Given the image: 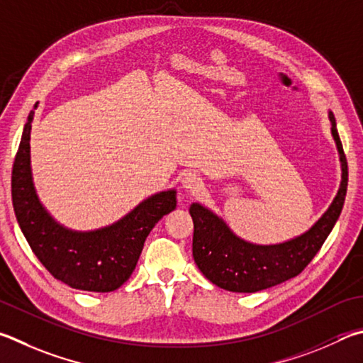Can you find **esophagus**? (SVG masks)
<instances>
[{"instance_id":"obj_1","label":"esophagus","mask_w":363,"mask_h":363,"mask_svg":"<svg viewBox=\"0 0 363 363\" xmlns=\"http://www.w3.org/2000/svg\"><path fill=\"white\" fill-rule=\"evenodd\" d=\"M181 184H182V189L186 190V192H189L190 195H196L203 189L201 177L199 174L192 173V171L182 176Z\"/></svg>"}]
</instances>
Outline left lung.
I'll use <instances>...</instances> for the list:
<instances>
[{"label":"left lung","mask_w":363,"mask_h":363,"mask_svg":"<svg viewBox=\"0 0 363 363\" xmlns=\"http://www.w3.org/2000/svg\"><path fill=\"white\" fill-rule=\"evenodd\" d=\"M328 118L340 154L341 184L330 206L308 232L279 245H252L236 236L213 211L192 203L189 209L194 219L192 254L196 267L213 284L230 292H259L295 278L319 252L338 220L347 190V162L337 121L333 113H328Z\"/></svg>","instance_id":"8db88e82"}]
</instances>
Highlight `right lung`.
Wrapping results in <instances>:
<instances>
[{
    "label": "right lung",
    "instance_id": "add662e5",
    "mask_svg": "<svg viewBox=\"0 0 363 363\" xmlns=\"http://www.w3.org/2000/svg\"><path fill=\"white\" fill-rule=\"evenodd\" d=\"M33 116L35 111L28 114L12 167V204L18 225L38 260L55 279L79 291L113 292L133 273L150 230L176 208V190L149 196L109 227L94 232L65 228L44 209L33 184Z\"/></svg>",
    "mask_w": 363,
    "mask_h": 363
}]
</instances>
